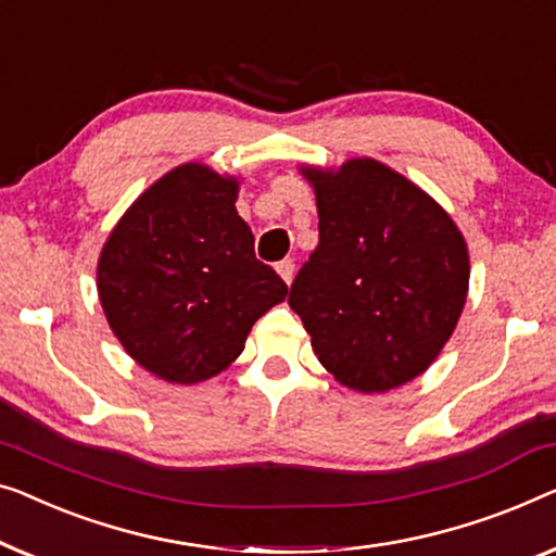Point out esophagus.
<instances>
[{"label":"esophagus","mask_w":556,"mask_h":556,"mask_svg":"<svg viewBox=\"0 0 556 556\" xmlns=\"http://www.w3.org/2000/svg\"><path fill=\"white\" fill-rule=\"evenodd\" d=\"M276 270H278V276L286 280V283H291V280H293V273H295V263H293L291 258H286V261L276 263Z\"/></svg>","instance_id":"1"}]
</instances>
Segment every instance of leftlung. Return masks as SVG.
I'll use <instances>...</instances> for the list:
<instances>
[{
    "mask_svg": "<svg viewBox=\"0 0 556 556\" xmlns=\"http://www.w3.org/2000/svg\"><path fill=\"white\" fill-rule=\"evenodd\" d=\"M305 175L318 200V248L288 303L343 386L396 389L429 368L462 316V232L424 190L376 160Z\"/></svg>",
    "mask_w": 556,
    "mask_h": 556,
    "instance_id": "1",
    "label": "left lung"
}]
</instances>
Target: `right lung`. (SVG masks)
<instances>
[{"label":"right lung","instance_id":"1","mask_svg":"<svg viewBox=\"0 0 556 556\" xmlns=\"http://www.w3.org/2000/svg\"><path fill=\"white\" fill-rule=\"evenodd\" d=\"M238 182L203 165L167 173L117 223L102 248L98 291L125 351L170 383L228 368L288 286L255 258L236 211Z\"/></svg>","mask_w":556,"mask_h":556}]
</instances>
